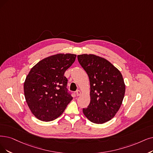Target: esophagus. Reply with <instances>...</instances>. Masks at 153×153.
Returning <instances> with one entry per match:
<instances>
[{
	"instance_id": "1",
	"label": "esophagus",
	"mask_w": 153,
	"mask_h": 153,
	"mask_svg": "<svg viewBox=\"0 0 153 153\" xmlns=\"http://www.w3.org/2000/svg\"><path fill=\"white\" fill-rule=\"evenodd\" d=\"M76 94L77 96L80 95H81V91H80V90H76Z\"/></svg>"
}]
</instances>
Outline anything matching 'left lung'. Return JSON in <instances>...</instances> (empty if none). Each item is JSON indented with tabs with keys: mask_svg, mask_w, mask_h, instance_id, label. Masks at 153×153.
Wrapping results in <instances>:
<instances>
[{
	"mask_svg": "<svg viewBox=\"0 0 153 153\" xmlns=\"http://www.w3.org/2000/svg\"><path fill=\"white\" fill-rule=\"evenodd\" d=\"M77 58L90 83V102L83 112L91 123H105L114 117L123 103L126 90L123 75L100 56L83 54Z\"/></svg>",
	"mask_w": 153,
	"mask_h": 153,
	"instance_id": "left-lung-1",
	"label": "left lung"
}]
</instances>
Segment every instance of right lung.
I'll use <instances>...</instances> for the list:
<instances>
[{"mask_svg": "<svg viewBox=\"0 0 153 153\" xmlns=\"http://www.w3.org/2000/svg\"><path fill=\"white\" fill-rule=\"evenodd\" d=\"M73 54H58L39 62L24 83V96L30 111L42 121H51L63 114L73 99L67 88L65 72L75 61Z\"/></svg>", "mask_w": 153, "mask_h": 153, "instance_id": "obj_1", "label": "right lung"}]
</instances>
